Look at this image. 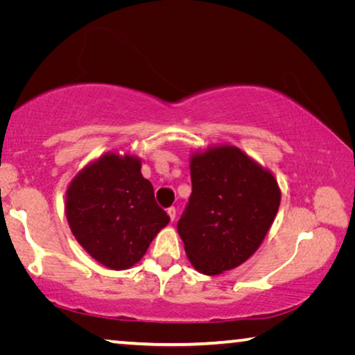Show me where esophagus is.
<instances>
[{"label":"esophagus","mask_w":355,"mask_h":355,"mask_svg":"<svg viewBox=\"0 0 355 355\" xmlns=\"http://www.w3.org/2000/svg\"><path fill=\"white\" fill-rule=\"evenodd\" d=\"M167 214H169V218H171V220H173L175 219V216H177V209L173 208V207H171V208H167Z\"/></svg>","instance_id":"1"}]
</instances>
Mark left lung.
<instances>
[{
  "label": "left lung",
  "instance_id": "8db88e82",
  "mask_svg": "<svg viewBox=\"0 0 355 355\" xmlns=\"http://www.w3.org/2000/svg\"><path fill=\"white\" fill-rule=\"evenodd\" d=\"M192 192L177 224L189 261L205 275L235 269L260 248L280 205L271 171L235 146L192 153Z\"/></svg>",
  "mask_w": 355,
  "mask_h": 355
}]
</instances>
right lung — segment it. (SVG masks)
Here are the masks:
<instances>
[{
	"instance_id": "1",
	"label": "right lung",
	"mask_w": 355,
	"mask_h": 355,
	"mask_svg": "<svg viewBox=\"0 0 355 355\" xmlns=\"http://www.w3.org/2000/svg\"><path fill=\"white\" fill-rule=\"evenodd\" d=\"M65 216L83 249L103 266L123 271L146 255L169 216L133 155L106 153L76 173L65 192Z\"/></svg>"
}]
</instances>
